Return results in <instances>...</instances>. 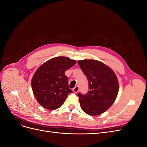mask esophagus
<instances>
[{"label": "esophagus", "instance_id": "esophagus-1", "mask_svg": "<svg viewBox=\"0 0 147 147\" xmlns=\"http://www.w3.org/2000/svg\"><path fill=\"white\" fill-rule=\"evenodd\" d=\"M78 91H79V88L78 86H76L73 89V91L75 93V94H77V93L78 92Z\"/></svg>", "mask_w": 147, "mask_h": 147}]
</instances>
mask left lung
<instances>
[{
  "mask_svg": "<svg viewBox=\"0 0 147 147\" xmlns=\"http://www.w3.org/2000/svg\"><path fill=\"white\" fill-rule=\"evenodd\" d=\"M78 63L88 78L90 89L86 95L78 94L82 109L91 116L103 113L118 96L119 83L116 74L99 61L84 59L78 61Z\"/></svg>",
  "mask_w": 147,
  "mask_h": 147,
  "instance_id": "8db88e82",
  "label": "left lung"
}]
</instances>
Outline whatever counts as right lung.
I'll list each match as a JSON object with an SVG mask.
<instances>
[{
  "label": "right lung",
  "instance_id": "right-lung-1",
  "mask_svg": "<svg viewBox=\"0 0 147 147\" xmlns=\"http://www.w3.org/2000/svg\"><path fill=\"white\" fill-rule=\"evenodd\" d=\"M77 61L57 56L46 61L35 71L31 81L34 95L43 108L53 110L63 104L72 91L68 86L65 72Z\"/></svg>",
  "mask_w": 147,
  "mask_h": 147
}]
</instances>
